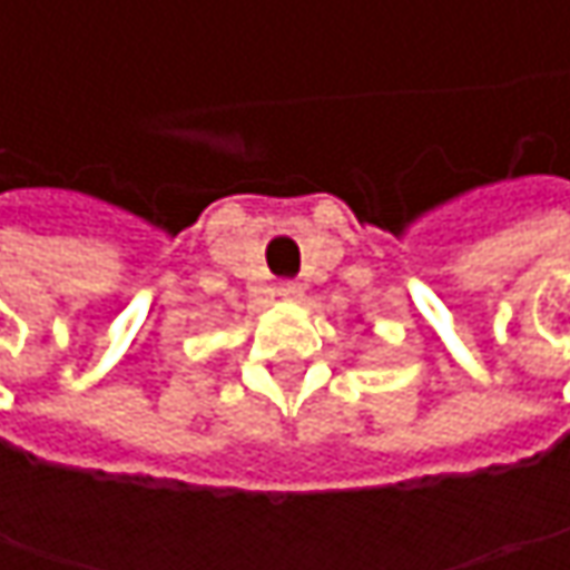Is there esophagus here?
<instances>
[{"label": "esophagus", "instance_id": "1", "mask_svg": "<svg viewBox=\"0 0 570 570\" xmlns=\"http://www.w3.org/2000/svg\"><path fill=\"white\" fill-rule=\"evenodd\" d=\"M278 297H282V301H292V304H297V301L304 297V292H301V285L288 282V285H278Z\"/></svg>", "mask_w": 570, "mask_h": 570}]
</instances>
